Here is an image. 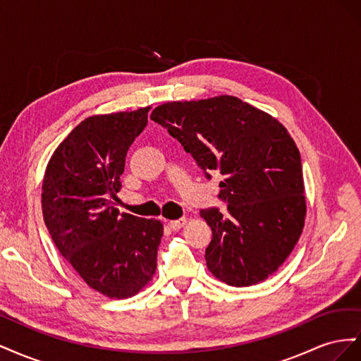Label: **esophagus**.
I'll list each match as a JSON object with an SVG mask.
<instances>
[{
  "instance_id": "1",
  "label": "esophagus",
  "mask_w": 361,
  "mask_h": 361,
  "mask_svg": "<svg viewBox=\"0 0 361 361\" xmlns=\"http://www.w3.org/2000/svg\"><path fill=\"white\" fill-rule=\"evenodd\" d=\"M185 224H187V218H179V220L169 221V226L170 228H173V231H179V228H182Z\"/></svg>"
}]
</instances>
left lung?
Instances as JSON below:
<instances>
[{"label": "left lung", "instance_id": "obj_1", "mask_svg": "<svg viewBox=\"0 0 361 361\" xmlns=\"http://www.w3.org/2000/svg\"><path fill=\"white\" fill-rule=\"evenodd\" d=\"M150 118L167 128L203 169L220 171L218 197L227 214L202 209L212 241L206 267L227 285L264 281L283 265L301 236L305 212L300 150L276 117L235 96L176 101Z\"/></svg>", "mask_w": 361, "mask_h": 361}]
</instances>
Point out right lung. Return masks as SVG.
I'll return each mask as SVG.
<instances>
[{"label":"right lung","mask_w":361,"mask_h":361,"mask_svg":"<svg viewBox=\"0 0 361 361\" xmlns=\"http://www.w3.org/2000/svg\"><path fill=\"white\" fill-rule=\"evenodd\" d=\"M149 110L84 118L54 150L43 176L42 212L54 244L108 298L134 297L157 271L162 223L111 206L128 149L146 128Z\"/></svg>","instance_id":"obj_1"}]
</instances>
